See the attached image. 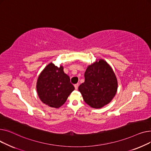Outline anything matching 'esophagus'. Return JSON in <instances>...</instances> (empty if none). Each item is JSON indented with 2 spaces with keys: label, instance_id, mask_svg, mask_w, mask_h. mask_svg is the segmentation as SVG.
Returning <instances> with one entry per match:
<instances>
[{
  "label": "esophagus",
  "instance_id": "34e87169",
  "mask_svg": "<svg viewBox=\"0 0 151 151\" xmlns=\"http://www.w3.org/2000/svg\"><path fill=\"white\" fill-rule=\"evenodd\" d=\"M74 86H75V89H78V86H79V84H75V85H74Z\"/></svg>",
  "mask_w": 151,
  "mask_h": 151
}]
</instances>
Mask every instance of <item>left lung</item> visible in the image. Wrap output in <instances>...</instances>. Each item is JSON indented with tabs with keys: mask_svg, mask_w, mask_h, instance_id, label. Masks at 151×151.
<instances>
[{
	"mask_svg": "<svg viewBox=\"0 0 151 151\" xmlns=\"http://www.w3.org/2000/svg\"><path fill=\"white\" fill-rule=\"evenodd\" d=\"M85 81L78 88L84 101L93 108L108 104L115 96L117 81L114 71L104 60L99 59L87 68Z\"/></svg>",
	"mask_w": 151,
	"mask_h": 151,
	"instance_id": "obj_1",
	"label": "left lung"
}]
</instances>
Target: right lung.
<instances>
[{"label": "right lung", "mask_w": 151, "mask_h": 151, "mask_svg": "<svg viewBox=\"0 0 151 151\" xmlns=\"http://www.w3.org/2000/svg\"><path fill=\"white\" fill-rule=\"evenodd\" d=\"M75 89L70 77L64 73L62 65L49 63L40 74L37 82L38 96L43 104L58 108L65 104Z\"/></svg>", "instance_id": "obj_1"}]
</instances>
